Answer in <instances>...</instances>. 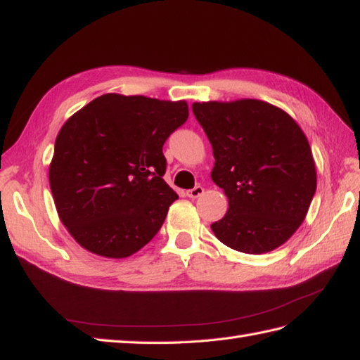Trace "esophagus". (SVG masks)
Returning a JSON list of instances; mask_svg holds the SVG:
<instances>
[{"mask_svg": "<svg viewBox=\"0 0 360 360\" xmlns=\"http://www.w3.org/2000/svg\"><path fill=\"white\" fill-rule=\"evenodd\" d=\"M202 193H204V188H202L201 186H196L195 188L188 190V192H187V196H188V198H192V200H196V198H200Z\"/></svg>", "mask_w": 360, "mask_h": 360, "instance_id": "34e87169", "label": "esophagus"}]
</instances>
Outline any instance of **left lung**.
I'll return each mask as SVG.
<instances>
[{"instance_id": "obj_1", "label": "left lung", "mask_w": 360, "mask_h": 360, "mask_svg": "<svg viewBox=\"0 0 360 360\" xmlns=\"http://www.w3.org/2000/svg\"><path fill=\"white\" fill-rule=\"evenodd\" d=\"M192 110L213 148L212 181L229 200L213 233L244 254L277 249L300 227L316 193L307 136L288 112L255 98L196 102Z\"/></svg>"}]
</instances>
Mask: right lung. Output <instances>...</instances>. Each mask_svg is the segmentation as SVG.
<instances>
[{
    "instance_id": "1",
    "label": "right lung",
    "mask_w": 360,
    "mask_h": 360,
    "mask_svg": "<svg viewBox=\"0 0 360 360\" xmlns=\"http://www.w3.org/2000/svg\"><path fill=\"white\" fill-rule=\"evenodd\" d=\"M188 117L186 101L103 94L65 122L49 184L57 213L83 249L127 258L153 240L178 200L162 147Z\"/></svg>"
}]
</instances>
